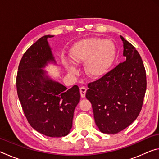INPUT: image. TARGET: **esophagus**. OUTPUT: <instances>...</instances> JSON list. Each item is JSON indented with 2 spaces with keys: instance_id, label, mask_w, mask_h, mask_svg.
I'll list each match as a JSON object with an SVG mask.
<instances>
[{
  "instance_id": "obj_1",
  "label": "esophagus",
  "mask_w": 159,
  "mask_h": 159,
  "mask_svg": "<svg viewBox=\"0 0 159 159\" xmlns=\"http://www.w3.org/2000/svg\"><path fill=\"white\" fill-rule=\"evenodd\" d=\"M86 90H87V89H86L85 87H80V96H81L82 98H84V97L85 96Z\"/></svg>"
}]
</instances>
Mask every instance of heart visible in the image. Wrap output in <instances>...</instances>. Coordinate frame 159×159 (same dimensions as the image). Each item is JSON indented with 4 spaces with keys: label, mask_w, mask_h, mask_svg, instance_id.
<instances>
[{
    "label": "heart",
    "mask_w": 159,
    "mask_h": 159,
    "mask_svg": "<svg viewBox=\"0 0 159 159\" xmlns=\"http://www.w3.org/2000/svg\"><path fill=\"white\" fill-rule=\"evenodd\" d=\"M116 53L114 42L98 37L80 40L74 43L69 51L74 62L80 64L85 61V71L93 78L103 76L109 71L115 60ZM64 64L70 73L76 72V67L69 60H64Z\"/></svg>",
    "instance_id": "obj_1"
}]
</instances>
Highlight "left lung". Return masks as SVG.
<instances>
[{"label": "left lung", "instance_id": "8db88e82", "mask_svg": "<svg viewBox=\"0 0 159 159\" xmlns=\"http://www.w3.org/2000/svg\"><path fill=\"white\" fill-rule=\"evenodd\" d=\"M125 61L88 84L85 97L92 104L99 130L116 134L130 125L141 111L147 88L143 61L138 50L120 36Z\"/></svg>", "mask_w": 159, "mask_h": 159}]
</instances>
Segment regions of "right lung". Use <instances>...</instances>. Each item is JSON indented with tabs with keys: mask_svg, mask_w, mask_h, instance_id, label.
Instances as JSON below:
<instances>
[{
	"mask_svg": "<svg viewBox=\"0 0 159 159\" xmlns=\"http://www.w3.org/2000/svg\"><path fill=\"white\" fill-rule=\"evenodd\" d=\"M44 36L29 47L21 59L17 74V95L28 122L34 130L52 138L67 135L80 101L78 85L66 90L52 81L41 68L54 61Z\"/></svg>",
	"mask_w": 159,
	"mask_h": 159,
	"instance_id": "right-lung-1",
	"label": "right lung"
}]
</instances>
